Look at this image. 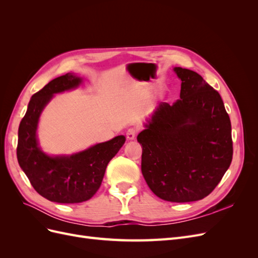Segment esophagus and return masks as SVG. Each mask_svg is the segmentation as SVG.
Returning a JSON list of instances; mask_svg holds the SVG:
<instances>
[{
  "label": "esophagus",
  "mask_w": 258,
  "mask_h": 258,
  "mask_svg": "<svg viewBox=\"0 0 258 258\" xmlns=\"http://www.w3.org/2000/svg\"><path fill=\"white\" fill-rule=\"evenodd\" d=\"M137 132H138V130L136 129V128H129L128 130H127V132H126V137H127V139L128 140H134L135 138H136V136H137Z\"/></svg>",
  "instance_id": "esophagus-1"
}]
</instances>
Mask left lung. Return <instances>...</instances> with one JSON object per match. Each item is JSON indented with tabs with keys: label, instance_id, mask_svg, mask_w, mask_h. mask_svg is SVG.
<instances>
[{
	"label": "left lung",
	"instance_id": "8db88e82",
	"mask_svg": "<svg viewBox=\"0 0 258 258\" xmlns=\"http://www.w3.org/2000/svg\"><path fill=\"white\" fill-rule=\"evenodd\" d=\"M174 72L182 81L181 99L161 102L137 139L151 190L166 201L190 202L212 192L229 168L231 123L220 93L198 73Z\"/></svg>",
	"mask_w": 258,
	"mask_h": 258
}]
</instances>
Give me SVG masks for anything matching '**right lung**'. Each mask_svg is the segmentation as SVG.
Here are the masks:
<instances>
[{
  "label": "right lung",
  "instance_id": "1",
  "mask_svg": "<svg viewBox=\"0 0 258 258\" xmlns=\"http://www.w3.org/2000/svg\"><path fill=\"white\" fill-rule=\"evenodd\" d=\"M82 79L68 73L50 81L31 98L18 130L17 158L33 188L49 201L79 204L100 188L107 163L118 153L126 138L118 136L72 156L49 157L37 144L40 115L53 93L75 88Z\"/></svg>",
  "mask_w": 258,
  "mask_h": 258
}]
</instances>
